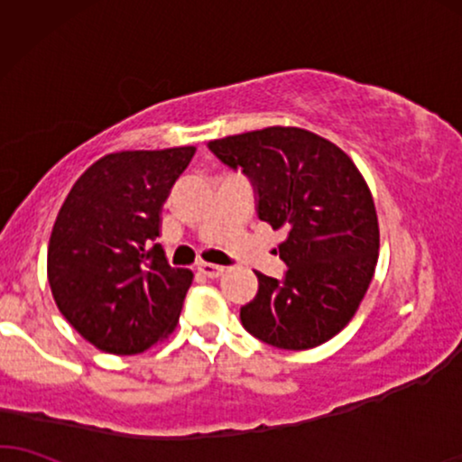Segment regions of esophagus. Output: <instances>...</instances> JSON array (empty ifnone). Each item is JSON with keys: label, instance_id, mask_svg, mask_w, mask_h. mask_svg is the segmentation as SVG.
<instances>
[{"label": "esophagus", "instance_id": "34e87169", "mask_svg": "<svg viewBox=\"0 0 462 462\" xmlns=\"http://www.w3.org/2000/svg\"><path fill=\"white\" fill-rule=\"evenodd\" d=\"M199 270L208 279H217V276L224 274V266H219V263H208V262H200L199 263Z\"/></svg>", "mask_w": 462, "mask_h": 462}]
</instances>
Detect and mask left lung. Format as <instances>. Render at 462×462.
Returning a JSON list of instances; mask_svg holds the SVG:
<instances>
[{
	"label": "left lung",
	"mask_w": 462,
	"mask_h": 462,
	"mask_svg": "<svg viewBox=\"0 0 462 462\" xmlns=\"http://www.w3.org/2000/svg\"><path fill=\"white\" fill-rule=\"evenodd\" d=\"M208 150L254 183L257 215L274 230L282 279L257 274L243 328L285 350H309L346 328L370 287L380 230L370 188L331 141L298 126H268L208 141Z\"/></svg>",
	"instance_id": "left-lung-1"
}]
</instances>
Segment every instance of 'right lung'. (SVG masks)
I'll list each match as a JSON object with an SVG mask.
<instances>
[{"label": "right lung", "mask_w": 462, "mask_h": 462, "mask_svg": "<svg viewBox=\"0 0 462 462\" xmlns=\"http://www.w3.org/2000/svg\"><path fill=\"white\" fill-rule=\"evenodd\" d=\"M194 145L116 152L73 183L48 245V282L60 315L84 340L137 355L180 321L192 270L171 268L160 213Z\"/></svg>", "instance_id": "obj_1"}]
</instances>
